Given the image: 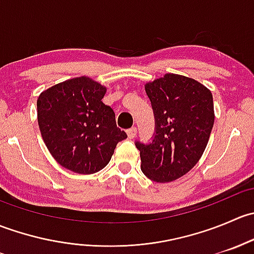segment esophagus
<instances>
[{"mask_svg": "<svg viewBox=\"0 0 254 254\" xmlns=\"http://www.w3.org/2000/svg\"><path fill=\"white\" fill-rule=\"evenodd\" d=\"M127 132V137H129V139H134L137 134V129L136 127H130Z\"/></svg>", "mask_w": 254, "mask_h": 254, "instance_id": "obj_1", "label": "esophagus"}]
</instances>
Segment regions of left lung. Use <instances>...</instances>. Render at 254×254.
Returning a JSON list of instances; mask_svg holds the SVG:
<instances>
[{"label":"left lung","instance_id":"1","mask_svg":"<svg viewBox=\"0 0 254 254\" xmlns=\"http://www.w3.org/2000/svg\"><path fill=\"white\" fill-rule=\"evenodd\" d=\"M156 119V135L148 145L136 142L141 171L148 179L167 183L198 163L214 127L212 94L196 79L166 73L145 84Z\"/></svg>","mask_w":254,"mask_h":254}]
</instances>
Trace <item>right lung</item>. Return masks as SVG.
I'll list each match as a JSON object with an SVG mask.
<instances>
[{
  "instance_id": "obj_1",
  "label": "right lung",
  "mask_w": 254,
  "mask_h": 254,
  "mask_svg": "<svg viewBox=\"0 0 254 254\" xmlns=\"http://www.w3.org/2000/svg\"><path fill=\"white\" fill-rule=\"evenodd\" d=\"M107 87L88 76L49 87L37 101L40 134L56 162L71 172L92 175L111 161L127 139L115 113L102 102Z\"/></svg>"
}]
</instances>
